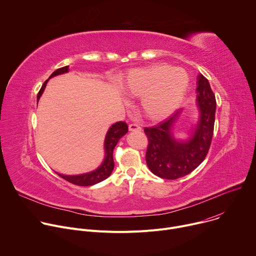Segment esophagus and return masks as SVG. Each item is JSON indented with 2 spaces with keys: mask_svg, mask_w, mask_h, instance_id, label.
<instances>
[{
  "mask_svg": "<svg viewBox=\"0 0 256 256\" xmlns=\"http://www.w3.org/2000/svg\"><path fill=\"white\" fill-rule=\"evenodd\" d=\"M128 130H130V132H140L142 128L140 126H138L136 124H132L128 126Z\"/></svg>",
  "mask_w": 256,
  "mask_h": 256,
  "instance_id": "34e87169",
  "label": "esophagus"
}]
</instances>
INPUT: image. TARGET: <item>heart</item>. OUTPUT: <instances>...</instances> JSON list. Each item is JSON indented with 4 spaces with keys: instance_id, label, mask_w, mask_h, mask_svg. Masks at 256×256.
Returning a JSON list of instances; mask_svg holds the SVG:
<instances>
[{
    "instance_id": "b5f03b06",
    "label": "heart",
    "mask_w": 256,
    "mask_h": 256,
    "mask_svg": "<svg viewBox=\"0 0 256 256\" xmlns=\"http://www.w3.org/2000/svg\"><path fill=\"white\" fill-rule=\"evenodd\" d=\"M188 88L186 70L166 64L132 70L124 83V90L128 96L142 98V112L152 122L171 116L184 102Z\"/></svg>"
}]
</instances>
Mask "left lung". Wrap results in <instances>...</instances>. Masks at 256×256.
I'll use <instances>...</instances> for the list:
<instances>
[{"label":"left lung","mask_w":256,"mask_h":256,"mask_svg":"<svg viewBox=\"0 0 256 256\" xmlns=\"http://www.w3.org/2000/svg\"><path fill=\"white\" fill-rule=\"evenodd\" d=\"M196 101L200 112L198 124L186 140L174 138L173 128L182 109L156 126L144 128L148 138L146 162L155 175L174 180L192 172L206 158L214 134L216 97L202 74L196 81Z\"/></svg>","instance_id":"obj_1"}]
</instances>
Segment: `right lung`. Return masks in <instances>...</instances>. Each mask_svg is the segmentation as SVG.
Masks as SVG:
<instances>
[{
    "label": "right lung",
    "mask_w": 256,
    "mask_h": 256,
    "mask_svg": "<svg viewBox=\"0 0 256 256\" xmlns=\"http://www.w3.org/2000/svg\"><path fill=\"white\" fill-rule=\"evenodd\" d=\"M68 72V66L60 68L52 72L50 78L64 74V72ZM48 80L50 79H48L42 86V88L38 94V101L40 100V96L42 95ZM128 124L124 122H116L114 124H112L110 126V128L108 130L106 136H105V140H104L105 157H104L102 164L96 170H94L92 172L80 174V175H64V174H60V173H56V174L60 175L64 180L70 182V184L80 186H94V184H98V182L103 181L104 179H106L109 175L112 174V172L114 168V150L116 148V144L118 142L120 138L122 136H124L128 132Z\"/></svg>",
    "instance_id": "1"
}]
</instances>
